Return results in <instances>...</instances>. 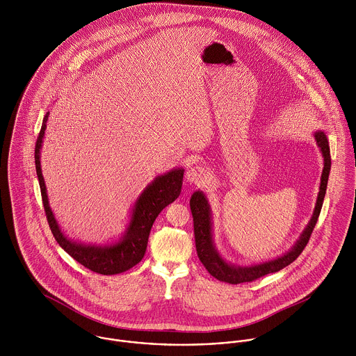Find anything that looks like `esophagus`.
<instances>
[{
    "label": "esophagus",
    "instance_id": "obj_1",
    "mask_svg": "<svg viewBox=\"0 0 356 356\" xmlns=\"http://www.w3.org/2000/svg\"><path fill=\"white\" fill-rule=\"evenodd\" d=\"M207 178H208V170L200 164H196L186 171V179L191 184H203Z\"/></svg>",
    "mask_w": 356,
    "mask_h": 356
}]
</instances>
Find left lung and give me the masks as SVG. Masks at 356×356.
Instances as JSON below:
<instances>
[{
	"label": "left lung",
	"instance_id": "8db88e82",
	"mask_svg": "<svg viewBox=\"0 0 356 356\" xmlns=\"http://www.w3.org/2000/svg\"><path fill=\"white\" fill-rule=\"evenodd\" d=\"M315 140L318 147L321 148V152L323 156V171H322V177H321V186H319V195H318V200L315 204V209H314V215L309 220V223L307 225L303 234L300 236L299 241L296 243V245L288 252V254L261 263V264H254L251 267H236L232 266L229 263H226L219 254L216 252L213 243H212V234H211V212H209V205L202 192H196L193 193L192 199H191V209H192V215H193V227H195V241H196V250H197V256L200 259V261L203 263L204 267L207 268V271L215 277L219 281H225L229 284H243V282H252L254 280L271 274V273H277L281 268L286 267L288 264H291L292 261H295L299 254L303 252L305 245L308 244V240L312 234V230L316 225V220L319 218L321 213V208L323 204L325 199V193H326V188H327V179H329V172H330V165H332V159H330V149H329V143L327 138L325 136V133L322 131H316L315 133Z\"/></svg>",
	"mask_w": 356,
	"mask_h": 356
}]
</instances>
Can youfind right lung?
<instances>
[{"instance_id":"right-lung-1","label":"right lung","mask_w":356,"mask_h":356,"mask_svg":"<svg viewBox=\"0 0 356 356\" xmlns=\"http://www.w3.org/2000/svg\"><path fill=\"white\" fill-rule=\"evenodd\" d=\"M48 116H49V112L44 118L42 127L35 143L34 159H35V170L40 181V188H41L42 203H44L47 219L53 233V237L67 254L95 273L104 274V275H112L134 267L137 263L141 261V259L145 254L154 219L157 218V215L161 212L163 208H165L168 204L178 199L182 188L184 170L182 168L172 170L161 177H157L143 192L140 199L136 202L130 226L124 237L115 245L96 247V245H82V244L72 243L61 233L51 213L48 195H47V186H45L42 171H41L40 153H41L45 129H47Z\"/></svg>"}]
</instances>
